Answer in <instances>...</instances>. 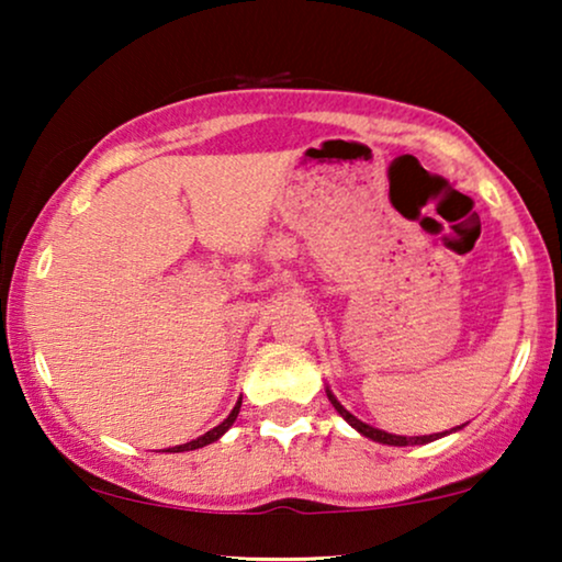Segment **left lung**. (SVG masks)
Instances as JSON below:
<instances>
[{"mask_svg": "<svg viewBox=\"0 0 562 562\" xmlns=\"http://www.w3.org/2000/svg\"><path fill=\"white\" fill-rule=\"evenodd\" d=\"M327 391V398L329 402H333V406H335V412L340 414V417L348 422V425L352 427V429H358L360 435L363 437H368V440H373V442H381V445H394V448H406V445H427V442H435V440H440V437H445V435H450V432H458V429H463V425L460 427H452V429H448V432H435V435H417V437H406V435H391V432H383V429H379V427H373V425H366V422H360L356 414H350L348 409H345V406L337 402V396L333 394V391H329V386L325 389Z\"/></svg>", "mask_w": 562, "mask_h": 562, "instance_id": "obj_1", "label": "left lung"}]
</instances>
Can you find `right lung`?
<instances>
[{
    "label": "right lung",
    "mask_w": 562,
    "mask_h": 562,
    "mask_svg": "<svg viewBox=\"0 0 562 562\" xmlns=\"http://www.w3.org/2000/svg\"><path fill=\"white\" fill-rule=\"evenodd\" d=\"M240 406H243V396L237 398V404L233 406V412L227 414V419L222 422V425H217V427H214V429H210V432H204L202 437H196V440H191V442H183V445H176V448H168V450H164V452H187V450H199V448H204V445H212V442H217L220 437L225 435L227 429L235 425L237 414H240Z\"/></svg>",
    "instance_id": "1"
}]
</instances>
